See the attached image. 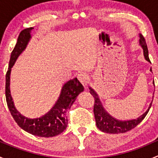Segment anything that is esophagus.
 Masks as SVG:
<instances>
[{
  "instance_id": "esophagus-1",
  "label": "esophagus",
  "mask_w": 158,
  "mask_h": 158,
  "mask_svg": "<svg viewBox=\"0 0 158 158\" xmlns=\"http://www.w3.org/2000/svg\"><path fill=\"white\" fill-rule=\"evenodd\" d=\"M78 79H79V82L83 85L84 87L87 86V83H88V80H89V76L88 74H87L85 72H81L78 74L77 76Z\"/></svg>"
}]
</instances>
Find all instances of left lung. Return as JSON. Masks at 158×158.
Instances as JSON below:
<instances>
[{
  "mask_svg": "<svg viewBox=\"0 0 158 158\" xmlns=\"http://www.w3.org/2000/svg\"><path fill=\"white\" fill-rule=\"evenodd\" d=\"M139 44L141 47H142L143 52H144V58L147 61L150 62L149 56H148V49L147 44H146L144 36L141 34H139ZM90 89V93L92 94V96L95 98V104H94V114H95V122H96L97 128L99 129L100 131L109 134H119V133H125V132L131 130L132 128H135L143 119L147 115L148 112L149 111L150 108L151 107V103L150 104L149 107L147 111L141 114V116L136 119H132V120H127V121H120L118 119L114 118L112 116H111L106 110L103 108L102 102H100L99 98L96 92L93 90L92 88H89Z\"/></svg>",
  "mask_w": 158,
  "mask_h": 158,
  "instance_id": "8db88e82",
  "label": "left lung"
}]
</instances>
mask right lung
<instances>
[{"label": "right lung", "mask_w": 158, "mask_h": 158, "mask_svg": "<svg viewBox=\"0 0 158 158\" xmlns=\"http://www.w3.org/2000/svg\"><path fill=\"white\" fill-rule=\"evenodd\" d=\"M33 27L26 28L19 34L17 42L13 49L9 62L8 70L6 74L5 95L7 106L17 125L25 131L35 136L49 138L60 135L66 130L68 125V119L66 112L71 108L80 92H83L84 87L77 78L66 82L62 88L58 100L55 105L44 115L37 118H29L22 115L17 109L12 101L10 90V76L11 68L15 63L21 52L26 49L30 40L31 39V30Z\"/></svg>", "instance_id": "right-lung-1"}]
</instances>
